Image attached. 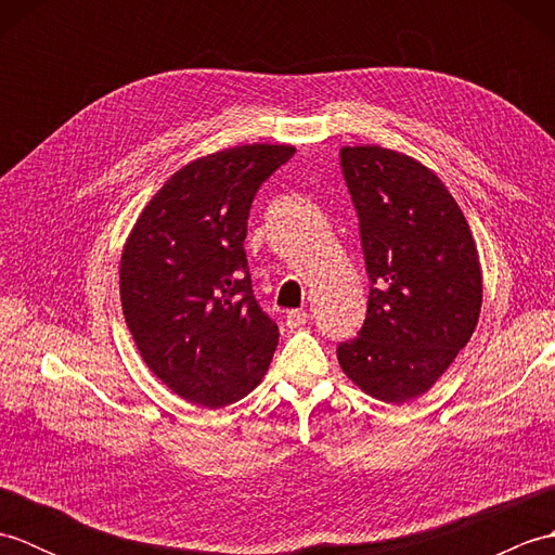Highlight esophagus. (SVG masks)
Returning a JSON list of instances; mask_svg holds the SVG:
<instances>
[{
	"mask_svg": "<svg viewBox=\"0 0 555 555\" xmlns=\"http://www.w3.org/2000/svg\"><path fill=\"white\" fill-rule=\"evenodd\" d=\"M310 322V314L305 312V310H291L288 314H286V324L291 326V328H300V326H305Z\"/></svg>",
	"mask_w": 555,
	"mask_h": 555,
	"instance_id": "34e87169",
	"label": "esophagus"
}]
</instances>
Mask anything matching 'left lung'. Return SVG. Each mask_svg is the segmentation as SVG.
Listing matches in <instances>:
<instances>
[{
	"label": "left lung",
	"instance_id": "8db88e82",
	"mask_svg": "<svg viewBox=\"0 0 555 555\" xmlns=\"http://www.w3.org/2000/svg\"><path fill=\"white\" fill-rule=\"evenodd\" d=\"M340 167L372 286L360 336L338 346V362L364 393L400 405L427 393L475 334L477 243L422 162L382 145H346Z\"/></svg>",
	"mask_w": 555,
	"mask_h": 555
}]
</instances>
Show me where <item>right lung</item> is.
Listing matches in <instances>:
<instances>
[{"instance_id": "1", "label": "right lung", "mask_w": 555, "mask_h": 555, "mask_svg": "<svg viewBox=\"0 0 555 555\" xmlns=\"http://www.w3.org/2000/svg\"><path fill=\"white\" fill-rule=\"evenodd\" d=\"M293 145H235L169 176L128 233L119 291L150 372L193 405L223 408L262 382L279 326L253 296L243 241L253 197Z\"/></svg>"}]
</instances>
